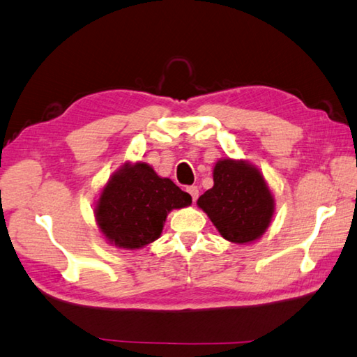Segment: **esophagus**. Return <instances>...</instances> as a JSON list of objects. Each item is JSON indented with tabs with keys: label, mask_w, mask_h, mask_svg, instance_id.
Segmentation results:
<instances>
[{
	"label": "esophagus",
	"mask_w": 357,
	"mask_h": 357,
	"mask_svg": "<svg viewBox=\"0 0 357 357\" xmlns=\"http://www.w3.org/2000/svg\"><path fill=\"white\" fill-rule=\"evenodd\" d=\"M187 193L190 195L193 202H195V201L198 199V197H199V188L197 185H190V187H187Z\"/></svg>",
	"instance_id": "esophagus-1"
}]
</instances>
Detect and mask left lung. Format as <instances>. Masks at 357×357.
I'll list each match as a JSON object with an SVG mask.
<instances>
[{
  "instance_id": "obj_1",
  "label": "left lung",
  "mask_w": 357,
  "mask_h": 357,
  "mask_svg": "<svg viewBox=\"0 0 357 357\" xmlns=\"http://www.w3.org/2000/svg\"><path fill=\"white\" fill-rule=\"evenodd\" d=\"M222 238L248 244L271 226L275 201L261 172L248 160L220 159L213 167V187L198 198Z\"/></svg>"
}]
</instances>
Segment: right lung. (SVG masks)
I'll return each mask as SVG.
<instances>
[{
    "instance_id": "add662e5",
    "label": "right lung",
    "mask_w": 357,
    "mask_h": 357,
    "mask_svg": "<svg viewBox=\"0 0 357 357\" xmlns=\"http://www.w3.org/2000/svg\"><path fill=\"white\" fill-rule=\"evenodd\" d=\"M190 204V195L149 164L125 162L102 188L94 216L109 244L135 250L159 238L173 208Z\"/></svg>"
}]
</instances>
